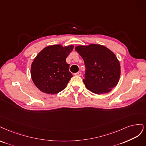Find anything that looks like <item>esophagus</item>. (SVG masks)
<instances>
[{
	"instance_id": "esophagus-1",
	"label": "esophagus",
	"mask_w": 146,
	"mask_h": 146,
	"mask_svg": "<svg viewBox=\"0 0 146 146\" xmlns=\"http://www.w3.org/2000/svg\"><path fill=\"white\" fill-rule=\"evenodd\" d=\"M74 75H75V76H81V72H78L76 73H74Z\"/></svg>"
}]
</instances>
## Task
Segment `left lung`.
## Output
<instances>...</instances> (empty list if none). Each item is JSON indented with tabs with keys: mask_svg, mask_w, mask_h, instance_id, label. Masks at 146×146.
Here are the masks:
<instances>
[{
	"mask_svg": "<svg viewBox=\"0 0 146 146\" xmlns=\"http://www.w3.org/2000/svg\"><path fill=\"white\" fill-rule=\"evenodd\" d=\"M75 50L84 60L86 73L83 82L88 90L100 95L109 92L117 85L121 67L111 51L98 44L78 46Z\"/></svg>",
	"mask_w": 146,
	"mask_h": 146,
	"instance_id": "left-lung-1",
	"label": "left lung"
}]
</instances>
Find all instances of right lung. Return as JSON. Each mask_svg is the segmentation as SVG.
I'll use <instances>...</instances> for the list:
<instances>
[{
  "label": "right lung",
  "instance_id": "1",
  "mask_svg": "<svg viewBox=\"0 0 146 146\" xmlns=\"http://www.w3.org/2000/svg\"><path fill=\"white\" fill-rule=\"evenodd\" d=\"M73 45L48 46L37 54L31 64L33 81L39 90L48 94L58 93L65 88L72 77L66 58Z\"/></svg>",
  "mask_w": 146,
  "mask_h": 146
}]
</instances>
